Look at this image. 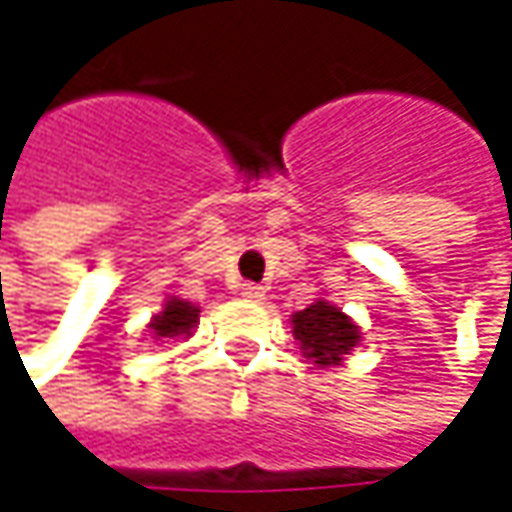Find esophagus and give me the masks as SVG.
Returning a JSON list of instances; mask_svg holds the SVG:
<instances>
[{
  "mask_svg": "<svg viewBox=\"0 0 512 512\" xmlns=\"http://www.w3.org/2000/svg\"><path fill=\"white\" fill-rule=\"evenodd\" d=\"M240 293H243V299H249V302H260V299L266 296V290H263L260 284H252V281H249V284H243V287H240Z\"/></svg>",
  "mask_w": 512,
  "mask_h": 512,
  "instance_id": "34e87169",
  "label": "esophagus"
}]
</instances>
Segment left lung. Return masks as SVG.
<instances>
[{
  "label": "left lung",
  "mask_w": 512,
  "mask_h": 512,
  "mask_svg": "<svg viewBox=\"0 0 512 512\" xmlns=\"http://www.w3.org/2000/svg\"><path fill=\"white\" fill-rule=\"evenodd\" d=\"M290 323L296 341L302 344V356L311 358L317 367L341 364L361 338L356 323L326 299H317L305 311H296Z\"/></svg>",
  "instance_id": "1"
}]
</instances>
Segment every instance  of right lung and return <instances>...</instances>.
I'll return each mask as SVG.
<instances>
[{
	"mask_svg": "<svg viewBox=\"0 0 512 512\" xmlns=\"http://www.w3.org/2000/svg\"><path fill=\"white\" fill-rule=\"evenodd\" d=\"M198 314H201L198 305L171 296L165 302V308L151 320L148 329L154 332L156 341H171V338H180V335H192V329L198 326Z\"/></svg>",
	"mask_w": 512,
	"mask_h": 512,
	"instance_id": "obj_1",
	"label": "right lung"
}]
</instances>
